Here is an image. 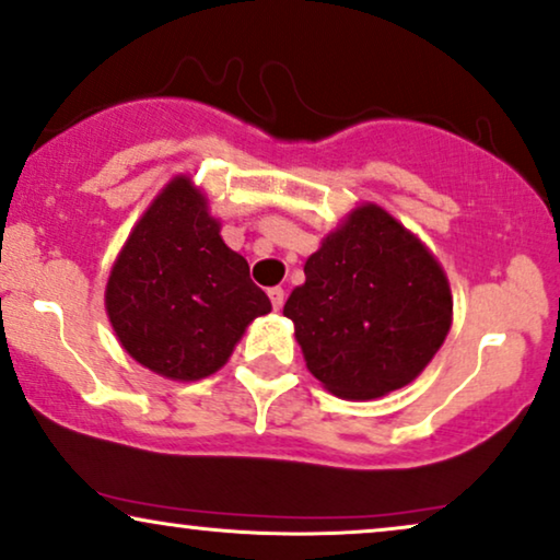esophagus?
<instances>
[{"label":"esophagus","mask_w":560,"mask_h":560,"mask_svg":"<svg viewBox=\"0 0 560 560\" xmlns=\"http://www.w3.org/2000/svg\"><path fill=\"white\" fill-rule=\"evenodd\" d=\"M267 295H270L272 308L280 311L282 303H285V290H282V288H270V290H267Z\"/></svg>","instance_id":"obj_1"}]
</instances>
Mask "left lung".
I'll return each mask as SVG.
<instances>
[{
  "instance_id": "obj_1",
  "label": "left lung",
  "mask_w": 560,
  "mask_h": 560,
  "mask_svg": "<svg viewBox=\"0 0 560 560\" xmlns=\"http://www.w3.org/2000/svg\"><path fill=\"white\" fill-rule=\"evenodd\" d=\"M303 272L282 314L331 394L375 398L404 388L445 342L453 316L445 272L383 208L354 210Z\"/></svg>"
}]
</instances>
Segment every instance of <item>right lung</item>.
<instances>
[{
  "label": "right lung",
  "mask_w": 560,
  "mask_h": 560,
  "mask_svg": "<svg viewBox=\"0 0 560 560\" xmlns=\"http://www.w3.org/2000/svg\"><path fill=\"white\" fill-rule=\"evenodd\" d=\"M206 198L172 179L136 223L107 280L105 306L136 362L174 381H198L231 358L252 318L272 303L242 254L223 244Z\"/></svg>",
  "instance_id": "1"
}]
</instances>
